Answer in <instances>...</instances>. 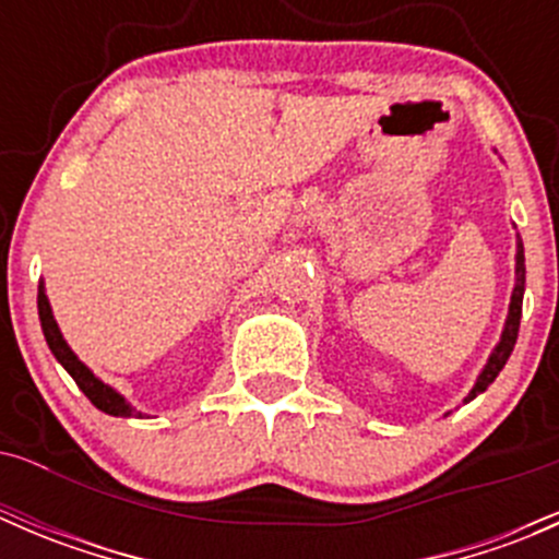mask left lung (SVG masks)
<instances>
[{
  "label": "left lung",
  "instance_id": "left-lung-1",
  "mask_svg": "<svg viewBox=\"0 0 559 559\" xmlns=\"http://www.w3.org/2000/svg\"><path fill=\"white\" fill-rule=\"evenodd\" d=\"M522 297H524V246H522V240L516 238V284H514V292H511V306H509V316H506L503 335H500V343L492 348V354H489L487 365H484V370L478 373L476 386L471 389V394L465 397V403H471L476 394H481L484 389L492 384V381L498 379L500 370H503V365L509 362L511 352H514L516 335H520Z\"/></svg>",
  "mask_w": 559,
  "mask_h": 559
}]
</instances>
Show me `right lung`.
Masks as SVG:
<instances>
[{
    "label": "right lung",
    "instance_id": "obj_1",
    "mask_svg": "<svg viewBox=\"0 0 559 559\" xmlns=\"http://www.w3.org/2000/svg\"><path fill=\"white\" fill-rule=\"evenodd\" d=\"M37 311H39V324H43V335L45 341H48V348L53 352V357L59 359L61 368L75 379V384L81 386V392L86 394L99 411H105V414L110 416H143L140 411H134L132 405L123 400V394H118L116 389L107 386L105 381H99L97 376H94L92 370L75 357V352L67 346L64 335H61L59 324H56L53 319V311H50V302H48V295H45L43 284H39V292H37Z\"/></svg>",
    "mask_w": 559,
    "mask_h": 559
}]
</instances>
